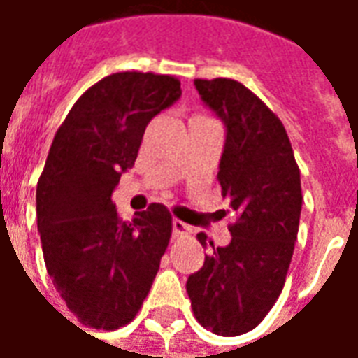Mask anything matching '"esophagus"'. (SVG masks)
<instances>
[{"mask_svg": "<svg viewBox=\"0 0 358 358\" xmlns=\"http://www.w3.org/2000/svg\"><path fill=\"white\" fill-rule=\"evenodd\" d=\"M189 232H192V228H189L186 222H182L178 218L172 220V234H174V236H187Z\"/></svg>", "mask_w": 358, "mask_h": 358, "instance_id": "34e87169", "label": "esophagus"}]
</instances>
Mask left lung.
<instances>
[{"mask_svg":"<svg viewBox=\"0 0 358 358\" xmlns=\"http://www.w3.org/2000/svg\"><path fill=\"white\" fill-rule=\"evenodd\" d=\"M201 99L226 124L218 184L236 213L232 241L210 245L187 278L197 322L218 336H240L268 315L284 289L301 217V174L282 120L232 78H195Z\"/></svg>","mask_w":358,"mask_h":358,"instance_id":"8db88e82","label":"left lung"}]
</instances>
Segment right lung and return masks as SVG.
I'll return each instance as SVG.
<instances>
[{
  "label": "right lung",
  "mask_w": 358,
  "mask_h": 358,
  "mask_svg": "<svg viewBox=\"0 0 358 358\" xmlns=\"http://www.w3.org/2000/svg\"><path fill=\"white\" fill-rule=\"evenodd\" d=\"M180 95L171 74H109L76 99L51 141L36 187L38 230L48 274L84 326L132 322L155 280L171 210L151 203L124 222L110 195L149 120Z\"/></svg>",
  "instance_id": "right-lung-1"
}]
</instances>
